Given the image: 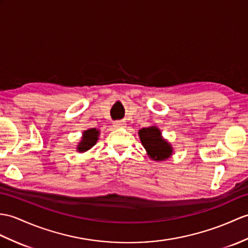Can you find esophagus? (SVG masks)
<instances>
[{
  "label": "esophagus",
  "instance_id": "34e87169",
  "mask_svg": "<svg viewBox=\"0 0 248 248\" xmlns=\"http://www.w3.org/2000/svg\"><path fill=\"white\" fill-rule=\"evenodd\" d=\"M113 124L115 128H122V126H124L125 124L124 122H122V120H117V122H115Z\"/></svg>",
  "mask_w": 248,
  "mask_h": 248
}]
</instances>
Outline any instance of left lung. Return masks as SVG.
Here are the masks:
<instances>
[{
	"mask_svg": "<svg viewBox=\"0 0 248 248\" xmlns=\"http://www.w3.org/2000/svg\"><path fill=\"white\" fill-rule=\"evenodd\" d=\"M142 146L145 147L150 157L155 160H164L172 153V148L163 140L160 131L155 126L142 128L138 132Z\"/></svg>",
	"mask_w": 248,
	"mask_h": 248,
	"instance_id": "left-lung-1",
	"label": "left lung"
}]
</instances>
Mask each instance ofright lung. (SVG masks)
Listing matches in <instances>:
<instances>
[{
	"label": "right lung",
	"instance_id": "add662e5",
	"mask_svg": "<svg viewBox=\"0 0 248 248\" xmlns=\"http://www.w3.org/2000/svg\"><path fill=\"white\" fill-rule=\"evenodd\" d=\"M98 135H99V131H97L95 128L84 131L82 140L79 143V146L77 148L78 151L80 152L88 151L89 149H91L96 143L98 140Z\"/></svg>",
	"mask_w": 248,
	"mask_h": 248
}]
</instances>
